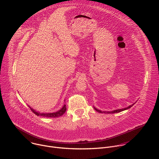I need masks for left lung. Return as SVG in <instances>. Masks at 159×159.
Here are the masks:
<instances>
[{"label":"left lung","mask_w":159,"mask_h":159,"mask_svg":"<svg viewBox=\"0 0 159 159\" xmlns=\"http://www.w3.org/2000/svg\"><path fill=\"white\" fill-rule=\"evenodd\" d=\"M134 104H135V103H133V104H131V105H130V106H128V107H125V108H123V109H116V110H113V111H101V110H99V109H98L97 108H96L95 107H94V109L96 111H98V112H100V113H116V112H121V111H125V110H126V109H129L130 107H131L133 105H134Z\"/></svg>","instance_id":"obj_1"}]
</instances>
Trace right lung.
<instances>
[{"mask_svg": "<svg viewBox=\"0 0 159 159\" xmlns=\"http://www.w3.org/2000/svg\"><path fill=\"white\" fill-rule=\"evenodd\" d=\"M31 110L34 113L35 115H36L37 116H43V117H46V118H58L60 117L61 116H62L64 113L66 111V105L64 104L62 107L58 110L57 111L55 112H40L38 111H36L35 109L31 108V107H30V106H28Z\"/></svg>", "mask_w": 159, "mask_h": 159, "instance_id": "add662e5", "label": "right lung"}]
</instances>
